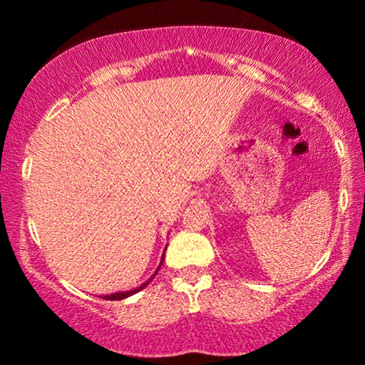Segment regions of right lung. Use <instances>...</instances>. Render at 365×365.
<instances>
[{"instance_id":"right-lung-1","label":"right lung","mask_w":365,"mask_h":365,"mask_svg":"<svg viewBox=\"0 0 365 365\" xmlns=\"http://www.w3.org/2000/svg\"><path fill=\"white\" fill-rule=\"evenodd\" d=\"M163 261H165V254H163V259H161V262H159V267H161V264H163ZM159 267L156 269V273H154L153 276H150V278L148 279V282L145 283H142L140 287H137V288H133V290H128V292H118V293H111V295H104L103 299H106V300H123V299H127V297H130V295H133V293H137V292H140L142 288H145L149 284V282L150 279L154 278V276L158 274V271H159Z\"/></svg>"}]
</instances>
